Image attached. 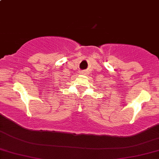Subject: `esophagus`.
Instances as JSON below:
<instances>
[{
  "label": "esophagus",
  "mask_w": 159,
  "mask_h": 159,
  "mask_svg": "<svg viewBox=\"0 0 159 159\" xmlns=\"http://www.w3.org/2000/svg\"><path fill=\"white\" fill-rule=\"evenodd\" d=\"M81 73H82V74H85V72H84V71H83V72H81Z\"/></svg>",
  "instance_id": "1"
}]
</instances>
